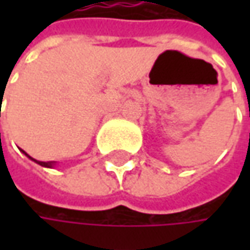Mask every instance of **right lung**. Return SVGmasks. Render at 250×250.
Returning <instances> with one entry per match:
<instances>
[{"instance_id": "1", "label": "right lung", "mask_w": 250, "mask_h": 250, "mask_svg": "<svg viewBox=\"0 0 250 250\" xmlns=\"http://www.w3.org/2000/svg\"><path fill=\"white\" fill-rule=\"evenodd\" d=\"M24 154H26V153H24ZM26 156H27V154H26ZM30 159H32V157H30ZM32 160H34V159H32ZM34 161H36L37 164L43 166V167H53L54 166V161H39V160H34Z\"/></svg>"}]
</instances>
